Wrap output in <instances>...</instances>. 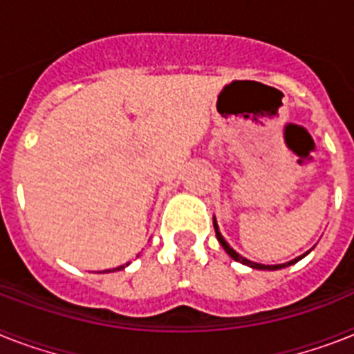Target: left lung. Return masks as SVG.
<instances>
[{"label":"left lung","mask_w":354,"mask_h":354,"mask_svg":"<svg viewBox=\"0 0 354 354\" xmlns=\"http://www.w3.org/2000/svg\"><path fill=\"white\" fill-rule=\"evenodd\" d=\"M213 227H215V235H217V241L221 242V246L224 248V251H226L227 255L232 257L233 261L241 262V264H244V266H250V268H253V270H270V271H273V270H282V268H288V266L295 264V262H299L300 259H304V257H306V255H308V253H309V251H308V253H304V255L297 257V259H293V261L286 262V264H275V266L259 264V262L248 261V259H244V257H242V255H239V253H236V251L233 250V248H230V244H227V242L224 241V236L221 235V232H218V226H217V221H215V217H213Z\"/></svg>","instance_id":"8db88e82"}]
</instances>
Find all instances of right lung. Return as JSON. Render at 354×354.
<instances>
[{
	"label": "right lung",
	"mask_w": 354,
	"mask_h": 354,
	"mask_svg": "<svg viewBox=\"0 0 354 354\" xmlns=\"http://www.w3.org/2000/svg\"><path fill=\"white\" fill-rule=\"evenodd\" d=\"M128 264H130V262H128ZM119 270H124V266H119V268H115V270H106V271H103V273H110V271H119Z\"/></svg>",
	"instance_id": "1"
}]
</instances>
